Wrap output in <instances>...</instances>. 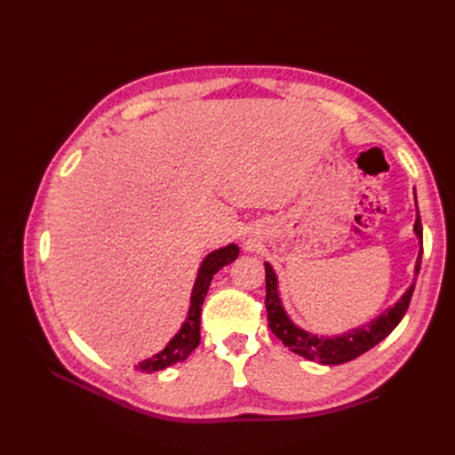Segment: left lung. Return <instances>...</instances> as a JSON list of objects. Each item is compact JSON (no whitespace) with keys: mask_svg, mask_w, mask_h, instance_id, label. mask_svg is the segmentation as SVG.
<instances>
[{"mask_svg":"<svg viewBox=\"0 0 455 455\" xmlns=\"http://www.w3.org/2000/svg\"><path fill=\"white\" fill-rule=\"evenodd\" d=\"M416 197V196H414ZM418 204V201H416ZM414 233L421 244L418 259H416V267H414V281L408 286V291L395 301V306L385 309L381 315H378L376 319H371L366 324H361L356 328L347 330V332L338 334V336H316L313 332H307V330L299 328L288 313L283 307V301L279 296V281H277V273L273 271V267L264 261L266 266V309H267V323L271 332L277 336L284 346L291 349L292 353L304 356L307 361H315L319 364H343L349 363L356 356H361L368 349H371L381 339L387 338L396 324L403 321V316L410 306L411 294H414V286H416V277L419 273L421 266V254H423V229H421V220H419V211L418 218L414 224Z\"/></svg>","mask_w":455,"mask_h":455,"instance_id":"left-lung-1","label":"left lung"}]
</instances>
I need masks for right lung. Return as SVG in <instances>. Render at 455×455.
<instances>
[{"mask_svg": "<svg viewBox=\"0 0 455 455\" xmlns=\"http://www.w3.org/2000/svg\"><path fill=\"white\" fill-rule=\"evenodd\" d=\"M237 256H239V246L235 243H229L228 246H222V249H216L204 256V259L199 266V271H197L194 291H191L189 311H188V316L182 323L180 330H178L167 346H164L159 353H156L154 356H149V359L136 364L134 366L136 370L144 371V374H151V371L164 370V368H169L176 363H182L188 359L191 351H194L201 341V334H199L201 307H203L206 292H209L211 281L220 269L231 264L233 259H237Z\"/></svg>", "mask_w": 455, "mask_h": 455, "instance_id": "add662e5", "label": "right lung"}]
</instances>
